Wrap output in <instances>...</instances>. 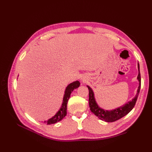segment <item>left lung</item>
Here are the masks:
<instances>
[{
    "label": "left lung",
    "mask_w": 152,
    "mask_h": 152,
    "mask_svg": "<svg viewBox=\"0 0 152 152\" xmlns=\"http://www.w3.org/2000/svg\"><path fill=\"white\" fill-rule=\"evenodd\" d=\"M137 67H138L139 73L137 79L139 81V87L137 91V94L135 97L131 101L127 102L126 104H124L122 107H120L118 108L113 110H110L109 111V110H106L100 108L96 102L93 91L92 90L89 86H87V87L89 89V104L90 110L96 116H97L101 120L104 121L105 122H112L122 118L131 111L136 103L141 88V75L140 72L139 63H137Z\"/></svg>",
    "instance_id": "8db88e82"
}]
</instances>
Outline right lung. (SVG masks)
Here are the masks:
<instances>
[{
	"label": "right lung",
	"instance_id": "obj_1",
	"mask_svg": "<svg viewBox=\"0 0 152 152\" xmlns=\"http://www.w3.org/2000/svg\"><path fill=\"white\" fill-rule=\"evenodd\" d=\"M80 86L79 81H75L72 82V83L69 84L65 89V94L63 96V103L61 104V108H59V111L56 113V115L52 118L48 119V121H44L47 125H50V124H53L56 123L59 121H61L62 119L66 115V109H67V103L70 97V94L75 89L78 88Z\"/></svg>",
	"mask_w": 152,
	"mask_h": 152
}]
</instances>
